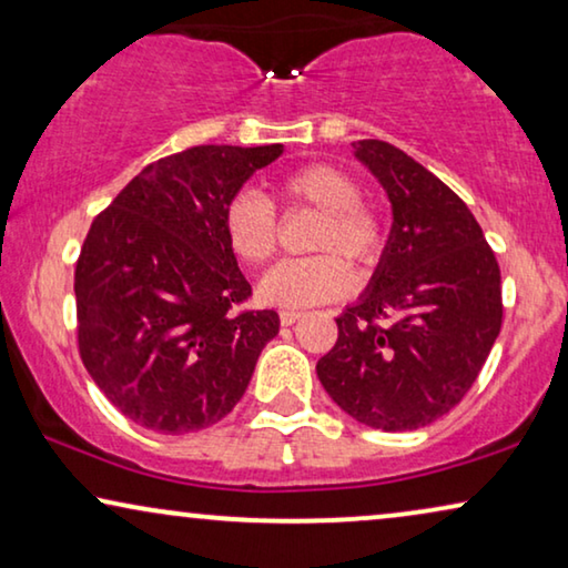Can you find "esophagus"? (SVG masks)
Wrapping results in <instances>:
<instances>
[{"label":"esophagus","instance_id":"obj_1","mask_svg":"<svg viewBox=\"0 0 568 568\" xmlns=\"http://www.w3.org/2000/svg\"><path fill=\"white\" fill-rule=\"evenodd\" d=\"M302 317V313H297V310H282L278 313V321H282V325H294Z\"/></svg>","mask_w":568,"mask_h":568}]
</instances>
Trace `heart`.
Here are the masks:
<instances>
[{"label": "heart", "instance_id": "obj_1", "mask_svg": "<svg viewBox=\"0 0 568 568\" xmlns=\"http://www.w3.org/2000/svg\"><path fill=\"white\" fill-rule=\"evenodd\" d=\"M278 193L286 204L313 206L323 212L317 224L315 251H336L356 266H372L385 247V230L379 214L359 199V185L348 173L315 162L284 175ZM224 235L230 251L243 263L261 266L276 251V209L268 196L243 189L224 209ZM352 274L341 256L317 253L307 258L276 263L258 284L261 302L284 310H302L331 302L348 292Z\"/></svg>", "mask_w": 568, "mask_h": 568}]
</instances>
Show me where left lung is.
<instances>
[{
	"mask_svg": "<svg viewBox=\"0 0 568 568\" xmlns=\"http://www.w3.org/2000/svg\"><path fill=\"white\" fill-rule=\"evenodd\" d=\"M354 158L390 199L393 227L317 377L359 424L422 429L463 400L499 336V263L463 199L414 158L379 139Z\"/></svg>",
	"mask_w": 568,
	"mask_h": 568,
	"instance_id": "left-lung-1",
	"label": "left lung"
}]
</instances>
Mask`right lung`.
Instances as JSON below:
<instances>
[{
    "label": "right lung",
    "mask_w": 568,
    "mask_h": 568,
    "mask_svg": "<svg viewBox=\"0 0 568 568\" xmlns=\"http://www.w3.org/2000/svg\"><path fill=\"white\" fill-rule=\"evenodd\" d=\"M284 144H204L146 165L84 237L74 271L77 341L90 377L131 422L160 434L206 429L230 414L274 310L251 297L224 235V209Z\"/></svg>",
    "instance_id": "right-lung-1"
}]
</instances>
